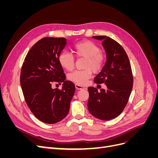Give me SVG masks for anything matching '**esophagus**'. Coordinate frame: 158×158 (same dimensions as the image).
<instances>
[{"label":"esophagus","mask_w":158,"mask_h":158,"mask_svg":"<svg viewBox=\"0 0 158 158\" xmlns=\"http://www.w3.org/2000/svg\"><path fill=\"white\" fill-rule=\"evenodd\" d=\"M75 87H76V88L77 89H85V87L82 86V85H81L77 84H75Z\"/></svg>","instance_id":"1"}]
</instances>
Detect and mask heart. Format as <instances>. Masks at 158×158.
I'll return each mask as SVG.
<instances>
[{
    "label": "heart",
    "instance_id": "b5f03b06",
    "mask_svg": "<svg viewBox=\"0 0 158 158\" xmlns=\"http://www.w3.org/2000/svg\"><path fill=\"white\" fill-rule=\"evenodd\" d=\"M74 51L78 56L86 57L84 70H75L69 75V79L76 84L84 85L92 77V70L98 72L103 67L105 58L99 52V47L90 41H83L76 44ZM59 62L62 67L66 70H72L74 67V58L67 51H63L59 56Z\"/></svg>",
    "mask_w": 158,
    "mask_h": 158
}]
</instances>
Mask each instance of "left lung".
I'll list each match as a JSON object with an SVG mask.
<instances>
[{
    "mask_svg": "<svg viewBox=\"0 0 158 158\" xmlns=\"http://www.w3.org/2000/svg\"><path fill=\"white\" fill-rule=\"evenodd\" d=\"M102 41L106 51V62L95 76L96 84L104 83L107 89L89 87L88 108L97 118L109 121L118 117L125 109L130 97L133 84L131 66L122 46L107 36H93Z\"/></svg>",
    "mask_w": 158,
    "mask_h": 158,
    "instance_id": "8db88e82",
    "label": "left lung"
}]
</instances>
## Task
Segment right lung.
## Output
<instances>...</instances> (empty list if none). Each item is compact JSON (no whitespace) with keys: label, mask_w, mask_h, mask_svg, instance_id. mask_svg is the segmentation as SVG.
I'll list each match as a JSON object with an SVG mask.
<instances>
[{"label":"right lung","mask_w":158,"mask_h":158,"mask_svg":"<svg viewBox=\"0 0 158 158\" xmlns=\"http://www.w3.org/2000/svg\"><path fill=\"white\" fill-rule=\"evenodd\" d=\"M67 44L64 37H44L37 41L23 62L20 84L26 102L40 121L55 124L67 115L75 85L66 80L59 56ZM63 83L62 89H53L52 84Z\"/></svg>","instance_id":"obj_1"}]
</instances>
